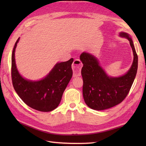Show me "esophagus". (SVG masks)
<instances>
[{
	"label": "esophagus",
	"instance_id": "34e87169",
	"mask_svg": "<svg viewBox=\"0 0 146 146\" xmlns=\"http://www.w3.org/2000/svg\"><path fill=\"white\" fill-rule=\"evenodd\" d=\"M82 67V63L79 60H75L73 61L72 64V69L73 71V77L80 76L81 75V69Z\"/></svg>",
	"mask_w": 146,
	"mask_h": 146
}]
</instances>
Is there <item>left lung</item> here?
<instances>
[{
    "mask_svg": "<svg viewBox=\"0 0 146 146\" xmlns=\"http://www.w3.org/2000/svg\"><path fill=\"white\" fill-rule=\"evenodd\" d=\"M119 36L129 40L134 54L131 66L124 75L109 76L100 66L98 59L88 52H83L80 56L83 64L81 72L83 98L92 109L105 110L119 104L127 97L134 81L138 57L134 42L128 33L120 32Z\"/></svg>",
    "mask_w": 146,
    "mask_h": 146,
    "instance_id": "8db88e82",
    "label": "left lung"
}]
</instances>
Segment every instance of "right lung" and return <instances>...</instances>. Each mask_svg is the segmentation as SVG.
I'll list each match as a JSON object with an SVG mask.
<instances>
[{
  "mask_svg": "<svg viewBox=\"0 0 146 146\" xmlns=\"http://www.w3.org/2000/svg\"><path fill=\"white\" fill-rule=\"evenodd\" d=\"M19 38L12 54L11 75L15 91L22 100L33 109L50 111L60 104L64 90L73 75L71 64L73 59L57 63L47 75L41 80L33 81L24 78L17 70L15 51Z\"/></svg>",
  "mask_w": 146,
  "mask_h": 146,
  "instance_id": "obj_1",
  "label": "right lung"
}]
</instances>
